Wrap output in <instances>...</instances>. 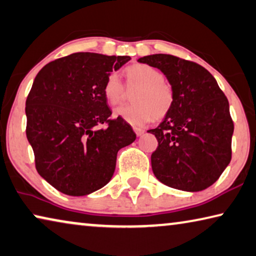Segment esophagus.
Wrapping results in <instances>:
<instances>
[{
	"label": "esophagus",
	"mask_w": 256,
	"mask_h": 256,
	"mask_svg": "<svg viewBox=\"0 0 256 256\" xmlns=\"http://www.w3.org/2000/svg\"><path fill=\"white\" fill-rule=\"evenodd\" d=\"M133 130H134L136 134L138 136H142V134H144V128H133Z\"/></svg>",
	"instance_id": "34e87169"
}]
</instances>
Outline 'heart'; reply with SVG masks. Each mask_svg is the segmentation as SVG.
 Wrapping results in <instances>:
<instances>
[{"label": "heart", "mask_w": 256, "mask_h": 256, "mask_svg": "<svg viewBox=\"0 0 256 256\" xmlns=\"http://www.w3.org/2000/svg\"><path fill=\"white\" fill-rule=\"evenodd\" d=\"M126 86L136 88L132 96L134 104L117 107L114 116L133 126H142L152 117L160 120L171 110L174 104V90L157 68L147 64H136L124 70ZM104 96L109 104H120L125 96V88L120 76L112 72L104 85Z\"/></svg>", "instance_id": "b5f03b06"}]
</instances>
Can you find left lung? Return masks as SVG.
<instances>
[{
    "label": "left lung",
    "mask_w": 256,
    "mask_h": 256,
    "mask_svg": "<svg viewBox=\"0 0 256 256\" xmlns=\"http://www.w3.org/2000/svg\"><path fill=\"white\" fill-rule=\"evenodd\" d=\"M138 62L158 68L174 90V104L156 128L158 147L152 168L162 184L184 192H202L216 182L231 160L234 122L229 102L210 72L171 54Z\"/></svg>",
    "instance_id": "left-lung-1"
}]
</instances>
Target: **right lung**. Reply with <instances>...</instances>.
Here are the masks:
<instances>
[{"label": "right lung", "instance_id": "1", "mask_svg": "<svg viewBox=\"0 0 256 256\" xmlns=\"http://www.w3.org/2000/svg\"><path fill=\"white\" fill-rule=\"evenodd\" d=\"M128 56L77 52L48 62L26 100V134L36 170L64 194L85 196L112 178L118 150L136 140L132 128L112 110L104 85ZM107 124L106 128H98Z\"/></svg>", "mask_w": 256, "mask_h": 256}]
</instances>
